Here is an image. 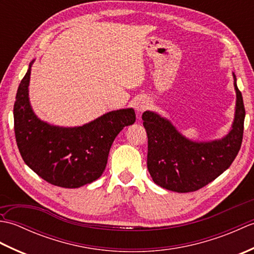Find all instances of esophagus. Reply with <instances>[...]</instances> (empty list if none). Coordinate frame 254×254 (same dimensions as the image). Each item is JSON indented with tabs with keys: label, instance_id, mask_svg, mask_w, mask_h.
I'll return each instance as SVG.
<instances>
[{
	"label": "esophagus",
	"instance_id": "esophagus-1",
	"mask_svg": "<svg viewBox=\"0 0 254 254\" xmlns=\"http://www.w3.org/2000/svg\"><path fill=\"white\" fill-rule=\"evenodd\" d=\"M148 107H149V102H148V100L146 98H139V99H137L136 102H135V105H134V108H135V110H136V112L138 113V115H139V113L144 112L145 110L147 109Z\"/></svg>",
	"mask_w": 254,
	"mask_h": 254
}]
</instances>
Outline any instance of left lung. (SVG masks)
Listing matches in <instances>:
<instances>
[{
  "label": "left lung",
  "mask_w": 254,
  "mask_h": 254,
  "mask_svg": "<svg viewBox=\"0 0 254 254\" xmlns=\"http://www.w3.org/2000/svg\"><path fill=\"white\" fill-rule=\"evenodd\" d=\"M233 75L237 97L235 119L223 138L191 141L168 119L153 111L143 113L148 138L147 168L156 185L179 193L193 192L216 179L233 164L241 147L246 117L244 99Z\"/></svg>",
  "instance_id": "left-lung-1"
}]
</instances>
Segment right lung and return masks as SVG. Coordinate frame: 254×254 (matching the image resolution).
<instances>
[{
  "label": "right lung",
  "mask_w": 254,
  "mask_h": 254,
  "mask_svg": "<svg viewBox=\"0 0 254 254\" xmlns=\"http://www.w3.org/2000/svg\"><path fill=\"white\" fill-rule=\"evenodd\" d=\"M32 60L18 86L14 104V131L25 164L47 182L79 188L104 172L115 138L135 122L132 108L105 113L82 127H62L41 121L32 111L28 86Z\"/></svg>",
  "instance_id": "obj_1"
}]
</instances>
